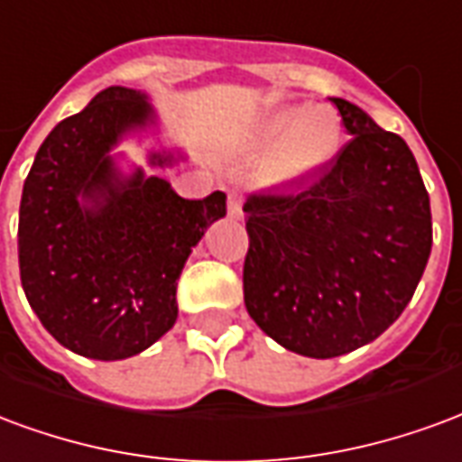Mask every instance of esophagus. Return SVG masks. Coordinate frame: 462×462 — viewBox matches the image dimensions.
<instances>
[{"mask_svg":"<svg viewBox=\"0 0 462 462\" xmlns=\"http://www.w3.org/2000/svg\"><path fill=\"white\" fill-rule=\"evenodd\" d=\"M226 208H228V217H231V218H241V217H244V194H241V191H238V189L228 191Z\"/></svg>","mask_w":462,"mask_h":462,"instance_id":"1","label":"esophagus"}]
</instances>
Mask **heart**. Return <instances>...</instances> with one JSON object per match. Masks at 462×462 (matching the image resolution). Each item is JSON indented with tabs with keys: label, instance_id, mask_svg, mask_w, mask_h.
<instances>
[{
	"label": "heart",
	"instance_id": "obj_1",
	"mask_svg": "<svg viewBox=\"0 0 462 462\" xmlns=\"http://www.w3.org/2000/svg\"><path fill=\"white\" fill-rule=\"evenodd\" d=\"M265 147L281 143L268 164V174L275 181L300 180L310 171L328 164L342 143L337 117L325 107L300 113L288 110L273 116L263 127Z\"/></svg>",
	"mask_w": 462,
	"mask_h": 462
}]
</instances>
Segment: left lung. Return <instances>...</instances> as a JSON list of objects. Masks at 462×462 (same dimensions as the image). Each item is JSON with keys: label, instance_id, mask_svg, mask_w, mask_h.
<instances>
[{"label": "left lung", "instance_id": "left-lung-1", "mask_svg": "<svg viewBox=\"0 0 462 462\" xmlns=\"http://www.w3.org/2000/svg\"><path fill=\"white\" fill-rule=\"evenodd\" d=\"M352 137L318 177L245 199L244 300L268 337L329 359L382 335L429 263V191L399 134L332 97Z\"/></svg>", "mask_w": 462, "mask_h": 462}]
</instances>
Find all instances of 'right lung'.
Returning a JSON list of instances; mask_svg holds the SVG:
<instances>
[{
    "label": "right lung",
    "mask_w": 462,
    "mask_h": 462,
    "mask_svg": "<svg viewBox=\"0 0 462 462\" xmlns=\"http://www.w3.org/2000/svg\"><path fill=\"white\" fill-rule=\"evenodd\" d=\"M150 117L152 107L137 90H100L53 127L23 181L19 273L26 300L60 345L90 359L133 356L171 329L191 245L226 214L224 191L181 199L140 170L117 177L110 147ZM79 198H90L94 208Z\"/></svg>",
    "instance_id": "add662e5"
}]
</instances>
